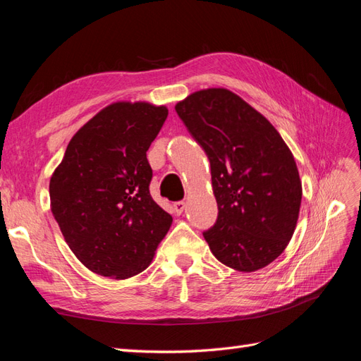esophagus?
Segmentation results:
<instances>
[{"instance_id": "34e87169", "label": "esophagus", "mask_w": 361, "mask_h": 361, "mask_svg": "<svg viewBox=\"0 0 361 361\" xmlns=\"http://www.w3.org/2000/svg\"><path fill=\"white\" fill-rule=\"evenodd\" d=\"M173 209H174V212H176L178 215H180L182 212H183V209H185V202H174L173 203Z\"/></svg>"}]
</instances>
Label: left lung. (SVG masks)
<instances>
[{
    "instance_id": "1",
    "label": "left lung",
    "mask_w": 361,
    "mask_h": 361,
    "mask_svg": "<svg viewBox=\"0 0 361 361\" xmlns=\"http://www.w3.org/2000/svg\"><path fill=\"white\" fill-rule=\"evenodd\" d=\"M174 108L211 162L218 218L203 236L212 255L236 271L265 268L288 247L300 215L290 149L265 116L221 87L194 92Z\"/></svg>"
}]
</instances>
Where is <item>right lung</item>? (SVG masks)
Instances as JSON below:
<instances>
[{
    "label": "right lung",
    "mask_w": 361,
    "mask_h": 361,
    "mask_svg": "<svg viewBox=\"0 0 361 361\" xmlns=\"http://www.w3.org/2000/svg\"><path fill=\"white\" fill-rule=\"evenodd\" d=\"M166 105L120 101L78 129L49 180L51 211L73 255L94 274L145 271L173 218L149 192L146 157Z\"/></svg>",
    "instance_id": "add662e5"
}]
</instances>
